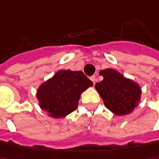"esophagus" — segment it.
Segmentation results:
<instances>
[{"label": "esophagus", "instance_id": "34e87169", "mask_svg": "<svg viewBox=\"0 0 159 159\" xmlns=\"http://www.w3.org/2000/svg\"><path fill=\"white\" fill-rule=\"evenodd\" d=\"M90 79H91V80L93 81V84H95V82H96V80H97L96 77H95V76H92Z\"/></svg>", "mask_w": 159, "mask_h": 159}]
</instances>
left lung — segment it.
<instances>
[{
  "label": "left lung",
  "mask_w": 159,
  "mask_h": 159,
  "mask_svg": "<svg viewBox=\"0 0 159 159\" xmlns=\"http://www.w3.org/2000/svg\"><path fill=\"white\" fill-rule=\"evenodd\" d=\"M100 75L104 80L95 84V89L107 108L118 116L131 113L140 101L139 85L111 68L102 70Z\"/></svg>",
  "instance_id": "obj_1"
}]
</instances>
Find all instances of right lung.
Masks as SVG:
<instances>
[{
    "mask_svg": "<svg viewBox=\"0 0 159 159\" xmlns=\"http://www.w3.org/2000/svg\"><path fill=\"white\" fill-rule=\"evenodd\" d=\"M93 86L81 71L60 70L37 91L40 108L50 117L64 118L78 107L80 93Z\"/></svg>",
    "mask_w": 159,
    "mask_h": 159,
    "instance_id": "1",
    "label": "right lung"
}]
</instances>
